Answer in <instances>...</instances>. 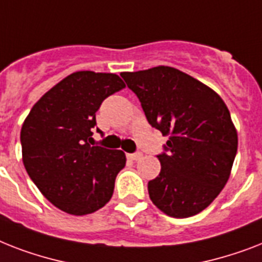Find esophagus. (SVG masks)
<instances>
[{"label": "esophagus", "instance_id": "1", "mask_svg": "<svg viewBox=\"0 0 262 262\" xmlns=\"http://www.w3.org/2000/svg\"><path fill=\"white\" fill-rule=\"evenodd\" d=\"M142 157V153H140V152H137V153H129V155H127V159H130V160H140V159H141Z\"/></svg>", "mask_w": 262, "mask_h": 262}]
</instances>
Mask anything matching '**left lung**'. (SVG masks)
<instances>
[{
  "label": "left lung",
  "instance_id": "left-lung-1",
  "mask_svg": "<svg viewBox=\"0 0 262 262\" xmlns=\"http://www.w3.org/2000/svg\"><path fill=\"white\" fill-rule=\"evenodd\" d=\"M146 120L168 136L161 171L148 183L150 201L173 218H188L211 205L229 180L238 136L226 103L186 72L159 66L122 72Z\"/></svg>",
  "mask_w": 262,
  "mask_h": 262
}]
</instances>
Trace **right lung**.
<instances>
[{"instance_id":"right-lung-1","label":"right lung","mask_w":262,"mask_h":262,"mask_svg":"<svg viewBox=\"0 0 262 262\" xmlns=\"http://www.w3.org/2000/svg\"><path fill=\"white\" fill-rule=\"evenodd\" d=\"M124 87L116 74L72 72L47 91L25 118L20 137L24 167L40 192L61 211L86 215L112 199L126 156L90 142L97 110Z\"/></svg>"}]
</instances>
